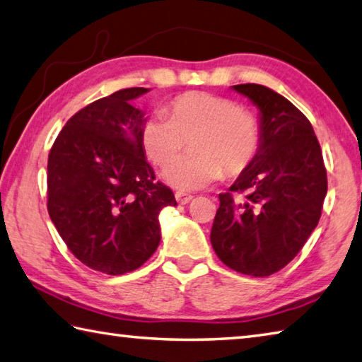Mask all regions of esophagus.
Wrapping results in <instances>:
<instances>
[{"mask_svg": "<svg viewBox=\"0 0 362 362\" xmlns=\"http://www.w3.org/2000/svg\"><path fill=\"white\" fill-rule=\"evenodd\" d=\"M175 199H177V202L182 204V206H183V204H188L189 201H192L193 196L188 194V193H183V192H177L175 193Z\"/></svg>", "mask_w": 362, "mask_h": 362, "instance_id": "34e87169", "label": "esophagus"}]
</instances>
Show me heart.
Returning <instances> with one entry per match:
<instances>
[{"mask_svg":"<svg viewBox=\"0 0 362 362\" xmlns=\"http://www.w3.org/2000/svg\"><path fill=\"white\" fill-rule=\"evenodd\" d=\"M190 141L192 153L172 161ZM144 153L160 169L172 162L164 179L182 192L209 187L225 173L240 175L261 144L258 118L218 95L189 91L174 98L164 115H153L141 133Z\"/></svg>","mask_w":362,"mask_h":362,"instance_id":"heart-1","label":"heart"}]
</instances>
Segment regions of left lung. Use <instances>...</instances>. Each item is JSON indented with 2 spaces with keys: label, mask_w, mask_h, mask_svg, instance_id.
Instances as JSON below:
<instances>
[{
  "label": "left lung",
  "mask_w": 362,
  "mask_h": 362,
  "mask_svg": "<svg viewBox=\"0 0 362 362\" xmlns=\"http://www.w3.org/2000/svg\"><path fill=\"white\" fill-rule=\"evenodd\" d=\"M233 88L258 106L261 144L250 168L218 194L210 242L229 269L267 277L284 269L317 228L326 168L312 124L294 104L264 85Z\"/></svg>",
  "instance_id": "left-lung-1"
}]
</instances>
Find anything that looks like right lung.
<instances>
[{
	"instance_id": "add662e5",
	"label": "right lung",
	"mask_w": 362,
	"mask_h": 362,
	"mask_svg": "<svg viewBox=\"0 0 362 362\" xmlns=\"http://www.w3.org/2000/svg\"><path fill=\"white\" fill-rule=\"evenodd\" d=\"M147 88L118 90L78 110L54 142L47 163V210L71 253L107 275L141 267L160 244L158 215L177 206L155 179L131 101Z\"/></svg>"
}]
</instances>
